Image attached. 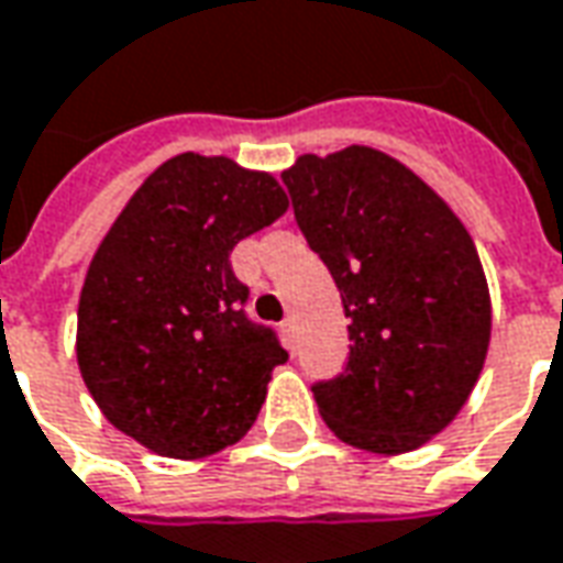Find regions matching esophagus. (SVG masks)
I'll list each match as a JSON object with an SVG mask.
<instances>
[{
	"instance_id": "34e87169",
	"label": "esophagus",
	"mask_w": 563,
	"mask_h": 563,
	"mask_svg": "<svg viewBox=\"0 0 563 563\" xmlns=\"http://www.w3.org/2000/svg\"><path fill=\"white\" fill-rule=\"evenodd\" d=\"M282 336H285V343L294 349V343H297V321L294 319L282 321Z\"/></svg>"
}]
</instances>
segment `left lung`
Instances as JSON below:
<instances>
[{
    "label": "left lung",
    "instance_id": "1",
    "mask_svg": "<svg viewBox=\"0 0 563 563\" xmlns=\"http://www.w3.org/2000/svg\"><path fill=\"white\" fill-rule=\"evenodd\" d=\"M282 180L349 319L343 374L312 386L352 448L407 453L463 410L490 343L475 242L432 186L371 146L300 156Z\"/></svg>",
    "mask_w": 563,
    "mask_h": 563
}]
</instances>
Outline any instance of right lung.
<instances>
[{
	"label": "right lung",
	"instance_id": "add662e5",
	"mask_svg": "<svg viewBox=\"0 0 563 563\" xmlns=\"http://www.w3.org/2000/svg\"><path fill=\"white\" fill-rule=\"evenodd\" d=\"M285 211L273 174L199 153L168 158L131 196L88 266L76 331L81 379L119 432L201 460L254 426L288 352L244 316L230 254Z\"/></svg>",
	"mask_w": 563,
	"mask_h": 563
}]
</instances>
